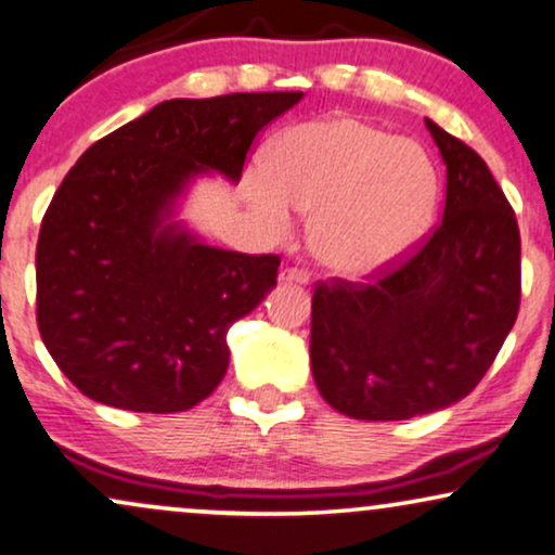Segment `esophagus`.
<instances>
[{"mask_svg":"<svg viewBox=\"0 0 555 555\" xmlns=\"http://www.w3.org/2000/svg\"><path fill=\"white\" fill-rule=\"evenodd\" d=\"M279 282L307 286V284H310V273H307L305 269H297V266H292V269H284L282 273H279Z\"/></svg>","mask_w":555,"mask_h":555,"instance_id":"34e87169","label":"esophagus"}]
</instances>
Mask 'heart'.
<instances>
[{"label": "heart", "instance_id": "heart-1", "mask_svg": "<svg viewBox=\"0 0 555 555\" xmlns=\"http://www.w3.org/2000/svg\"><path fill=\"white\" fill-rule=\"evenodd\" d=\"M245 196L279 235L294 225L292 206L314 212L310 241L318 261L363 279L402 261L427 235L438 209V173L415 140L338 115L284 130Z\"/></svg>", "mask_w": 555, "mask_h": 555}]
</instances>
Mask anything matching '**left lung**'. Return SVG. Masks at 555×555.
I'll return each instance as SVG.
<instances>
[{
	"mask_svg": "<svg viewBox=\"0 0 555 555\" xmlns=\"http://www.w3.org/2000/svg\"><path fill=\"white\" fill-rule=\"evenodd\" d=\"M446 164L443 222L371 284H320L310 363L320 395L353 420L389 423L461 402L520 310V230L489 166L425 120Z\"/></svg>",
	"mask_w": 555,
	"mask_h": 555,
	"instance_id": "8db88e82",
	"label": "left lung"
}]
</instances>
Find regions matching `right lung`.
<instances>
[{
	"label": "right lung",
	"mask_w": 555,
	"mask_h": 555,
	"mask_svg": "<svg viewBox=\"0 0 555 555\" xmlns=\"http://www.w3.org/2000/svg\"><path fill=\"white\" fill-rule=\"evenodd\" d=\"M301 91L168 100L96 140L61 181L35 254L38 327L81 395L184 412L228 371V330L276 286L279 256L215 248L177 220L196 179L237 184Z\"/></svg>",
	"instance_id": "1"
}]
</instances>
